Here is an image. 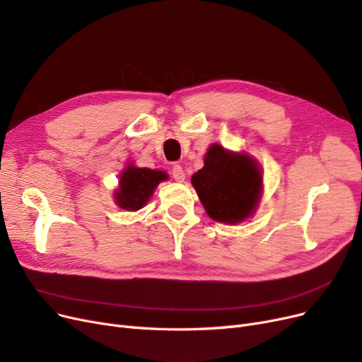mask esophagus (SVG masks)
I'll return each mask as SVG.
<instances>
[{
    "instance_id": "34e87169",
    "label": "esophagus",
    "mask_w": 362,
    "mask_h": 362,
    "mask_svg": "<svg viewBox=\"0 0 362 362\" xmlns=\"http://www.w3.org/2000/svg\"><path fill=\"white\" fill-rule=\"evenodd\" d=\"M172 177L175 181H178V182H182L185 180V173L180 164H175V166L172 168Z\"/></svg>"
}]
</instances>
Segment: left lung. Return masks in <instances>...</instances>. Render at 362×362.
I'll return each mask as SVG.
<instances>
[{"mask_svg":"<svg viewBox=\"0 0 362 362\" xmlns=\"http://www.w3.org/2000/svg\"><path fill=\"white\" fill-rule=\"evenodd\" d=\"M192 184L213 221L234 225L255 213L262 175L250 156L214 144L208 148L204 168L193 175Z\"/></svg>","mask_w":362,"mask_h":362,"instance_id":"8db88e82","label":"left lung"}]
</instances>
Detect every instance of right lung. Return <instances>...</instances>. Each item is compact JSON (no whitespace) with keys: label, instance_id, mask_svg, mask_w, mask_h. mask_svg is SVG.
Segmentation results:
<instances>
[{"label":"right lung","instance_id":"right-lung-1","mask_svg":"<svg viewBox=\"0 0 362 362\" xmlns=\"http://www.w3.org/2000/svg\"><path fill=\"white\" fill-rule=\"evenodd\" d=\"M168 180V173L148 168H136L128 164L120 173L119 187L115 192L116 204L127 211H137L144 208L161 181Z\"/></svg>","mask_w":362,"mask_h":362}]
</instances>
